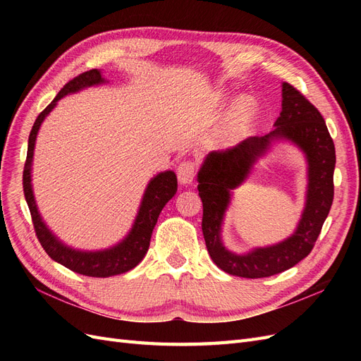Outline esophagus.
I'll list each match as a JSON object with an SVG mask.
<instances>
[{
  "label": "esophagus",
  "instance_id": "esophagus-1",
  "mask_svg": "<svg viewBox=\"0 0 361 361\" xmlns=\"http://www.w3.org/2000/svg\"><path fill=\"white\" fill-rule=\"evenodd\" d=\"M195 176V164L192 161H182L178 167V179L180 183L188 185Z\"/></svg>",
  "mask_w": 361,
  "mask_h": 361
}]
</instances>
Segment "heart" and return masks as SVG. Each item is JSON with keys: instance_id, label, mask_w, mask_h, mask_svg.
<instances>
[{"instance_id": "heart-1", "label": "heart", "mask_w": 361, "mask_h": 361, "mask_svg": "<svg viewBox=\"0 0 361 361\" xmlns=\"http://www.w3.org/2000/svg\"><path fill=\"white\" fill-rule=\"evenodd\" d=\"M257 110V104L251 96H243L233 104L232 110L226 116L220 135L224 141H233L253 120Z\"/></svg>"}]
</instances>
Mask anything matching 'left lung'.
I'll use <instances>...</instances> for the list:
<instances>
[{"label":"left lung","mask_w":361,"mask_h":361,"mask_svg":"<svg viewBox=\"0 0 361 361\" xmlns=\"http://www.w3.org/2000/svg\"><path fill=\"white\" fill-rule=\"evenodd\" d=\"M274 130L262 137H250L238 146L211 152L197 174V190L203 203L202 231L214 264L227 274L244 279H262L279 274L309 256L334 197L333 174L336 150L325 120L304 94L293 85L281 84V113ZM286 139L298 145L308 159V195L302 220L285 242L254 249L245 255L228 252L221 241L224 214L231 190L247 177L252 164L272 140Z\"/></svg>","instance_id":"8db88e82"}]
</instances>
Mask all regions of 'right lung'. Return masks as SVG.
<instances>
[{
    "label": "right lung",
    "mask_w": 361,
    "mask_h": 361,
    "mask_svg": "<svg viewBox=\"0 0 361 361\" xmlns=\"http://www.w3.org/2000/svg\"><path fill=\"white\" fill-rule=\"evenodd\" d=\"M106 82L102 78L101 71L92 69L87 71L78 76H75L63 89L59 94L54 97V101L43 110L37 118L28 137V150H27V161L24 167V194L25 200L30 207L32 226H35L36 236L39 243L42 244L43 250L47 251L48 256L59 262L63 267L69 268L73 272H78L82 276L89 277H111L117 274H123V272L135 268L143 257L146 256L150 236L154 232V227L158 221V216L162 211V207L167 204V202L173 197L178 191V178L174 171L167 170L158 173L155 178H152L147 183V188L145 191L143 200H141L138 214L135 216V221L133 224L130 232L122 239L118 244L97 251H82L75 250L72 247L64 245L60 239L54 235L45 221L42 220L39 214L37 204L35 200V194H32V185H31V164L32 155H35V146L37 133L40 125L45 117L54 110V106L66 94L76 93L87 87L99 85Z\"/></svg>",
    "instance_id": "obj_1"
}]
</instances>
